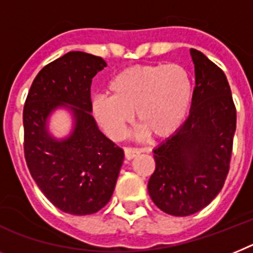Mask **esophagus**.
I'll use <instances>...</instances> for the list:
<instances>
[{
	"mask_svg": "<svg viewBox=\"0 0 253 253\" xmlns=\"http://www.w3.org/2000/svg\"><path fill=\"white\" fill-rule=\"evenodd\" d=\"M124 154H125V159L131 160L133 158H135V156L141 154V150H139V149H131V147H125Z\"/></svg>",
	"mask_w": 253,
	"mask_h": 253,
	"instance_id": "esophagus-1",
	"label": "esophagus"
}]
</instances>
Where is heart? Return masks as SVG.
<instances>
[{
    "label": "heart",
    "mask_w": 253,
    "mask_h": 253,
    "mask_svg": "<svg viewBox=\"0 0 253 253\" xmlns=\"http://www.w3.org/2000/svg\"><path fill=\"white\" fill-rule=\"evenodd\" d=\"M110 95L93 99V114L111 138L120 139L133 120L138 137L168 138L186 122L194 97L189 71L181 64L129 67L110 81Z\"/></svg>",
    "instance_id": "1"
}]
</instances>
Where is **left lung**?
<instances>
[{
  "label": "left lung",
  "mask_w": 253,
  "mask_h": 253,
  "mask_svg": "<svg viewBox=\"0 0 253 253\" xmlns=\"http://www.w3.org/2000/svg\"><path fill=\"white\" fill-rule=\"evenodd\" d=\"M195 87L189 118L176 134L154 149L155 172L149 194L170 216H190L217 197L226 179L237 111L222 70L202 51L190 49Z\"/></svg>",
  "instance_id": "obj_1"
}]
</instances>
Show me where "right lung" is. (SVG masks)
Listing matches in <instances>:
<instances>
[{
    "instance_id": "add662e5",
    "label": "right lung",
    "mask_w": 253,
    "mask_h": 253,
    "mask_svg": "<svg viewBox=\"0 0 253 253\" xmlns=\"http://www.w3.org/2000/svg\"><path fill=\"white\" fill-rule=\"evenodd\" d=\"M107 66L101 56L70 51L45 66L33 80L24 111V155L43 195L66 213L102 210L114 194L124 151L99 130L91 112L93 77ZM66 109L70 134L55 137L51 115Z\"/></svg>"
}]
</instances>
